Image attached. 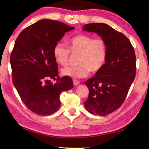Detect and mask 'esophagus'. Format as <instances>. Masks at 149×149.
<instances>
[{
  "label": "esophagus",
  "mask_w": 149,
  "mask_h": 149,
  "mask_svg": "<svg viewBox=\"0 0 149 149\" xmlns=\"http://www.w3.org/2000/svg\"><path fill=\"white\" fill-rule=\"evenodd\" d=\"M73 82H74V86H77V85H78L79 83V81H78V80H77V79H73Z\"/></svg>",
  "instance_id": "1"
}]
</instances>
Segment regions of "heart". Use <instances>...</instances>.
<instances>
[{"label": "heart", "instance_id": "b5f03b06", "mask_svg": "<svg viewBox=\"0 0 149 149\" xmlns=\"http://www.w3.org/2000/svg\"><path fill=\"white\" fill-rule=\"evenodd\" d=\"M68 47L56 43L53 48L54 60L61 65L69 63L71 53L78 54L76 66L68 67L61 70L62 75L81 78L86 77L90 72H99L105 63L107 57V45L102 38H94L86 34H77L68 40Z\"/></svg>", "mask_w": 149, "mask_h": 149}]
</instances>
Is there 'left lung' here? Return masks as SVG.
<instances>
[{
  "label": "left lung",
  "instance_id": "8db88e82",
  "mask_svg": "<svg viewBox=\"0 0 149 149\" xmlns=\"http://www.w3.org/2000/svg\"><path fill=\"white\" fill-rule=\"evenodd\" d=\"M83 30L96 33L107 45L104 66L85 82L89 88L86 109L91 114L104 116L120 107L126 98L136 72L134 49L123 33L107 24H86Z\"/></svg>",
  "mask_w": 149,
  "mask_h": 149
}]
</instances>
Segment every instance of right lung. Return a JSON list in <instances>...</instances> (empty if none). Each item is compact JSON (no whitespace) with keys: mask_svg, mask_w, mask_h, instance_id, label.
Returning a JSON list of instances; mask_svg holds the SVG:
<instances>
[{"mask_svg":"<svg viewBox=\"0 0 149 149\" xmlns=\"http://www.w3.org/2000/svg\"><path fill=\"white\" fill-rule=\"evenodd\" d=\"M74 28L45 19L27 27L16 39L10 57L12 81L25 105L36 114L54 113L59 109L61 93L74 87L70 77L58 76L53 50ZM49 79H56V83H47Z\"/></svg>","mask_w":149,"mask_h":149,"instance_id":"add662e5","label":"right lung"}]
</instances>
